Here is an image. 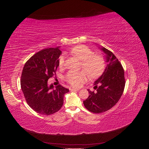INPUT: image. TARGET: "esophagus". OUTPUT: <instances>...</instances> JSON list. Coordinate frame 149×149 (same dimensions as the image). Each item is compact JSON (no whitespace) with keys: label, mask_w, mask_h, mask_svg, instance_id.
I'll list each match as a JSON object with an SVG mask.
<instances>
[{"label":"esophagus","mask_w":149,"mask_h":149,"mask_svg":"<svg viewBox=\"0 0 149 149\" xmlns=\"http://www.w3.org/2000/svg\"><path fill=\"white\" fill-rule=\"evenodd\" d=\"M69 89L71 91H78V90H79V89H78V88H73V87H70Z\"/></svg>","instance_id":"obj_1"}]
</instances>
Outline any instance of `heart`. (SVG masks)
Segmentation results:
<instances>
[{
  "mask_svg": "<svg viewBox=\"0 0 149 149\" xmlns=\"http://www.w3.org/2000/svg\"><path fill=\"white\" fill-rule=\"evenodd\" d=\"M70 53L81 61V68L85 70L79 71H70L65 76L66 82L73 86L79 87L86 81L88 75L92 79L101 76L105 70L106 65L102 56L94 54L88 47L79 45L71 49ZM65 65V56H60L58 65L61 68Z\"/></svg>",
  "mask_w": 149,
  "mask_h": 149,
  "instance_id": "b5f03b06",
  "label": "heart"
}]
</instances>
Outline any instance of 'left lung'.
Wrapping results in <instances>:
<instances>
[{"instance_id": "8db88e82", "label": "left lung", "mask_w": 149, "mask_h": 149, "mask_svg": "<svg viewBox=\"0 0 149 149\" xmlns=\"http://www.w3.org/2000/svg\"><path fill=\"white\" fill-rule=\"evenodd\" d=\"M101 49L106 53L108 64L101 77L94 83L96 91L88 89L89 97L83 101L84 107L96 114L109 110L118 103L125 84L124 70L120 61L106 48L102 47Z\"/></svg>"}]
</instances>
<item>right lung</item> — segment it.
Wrapping results in <instances>:
<instances>
[{
  "mask_svg": "<svg viewBox=\"0 0 149 149\" xmlns=\"http://www.w3.org/2000/svg\"><path fill=\"white\" fill-rule=\"evenodd\" d=\"M59 47L48 48L35 53L25 63L22 71L20 85L26 103L35 112L51 115L59 111L63 104L64 95L69 89L53 84L48 80L56 74Z\"/></svg>",
  "mask_w": 149,
  "mask_h": 149,
  "instance_id": "add662e5",
  "label": "right lung"
}]
</instances>
